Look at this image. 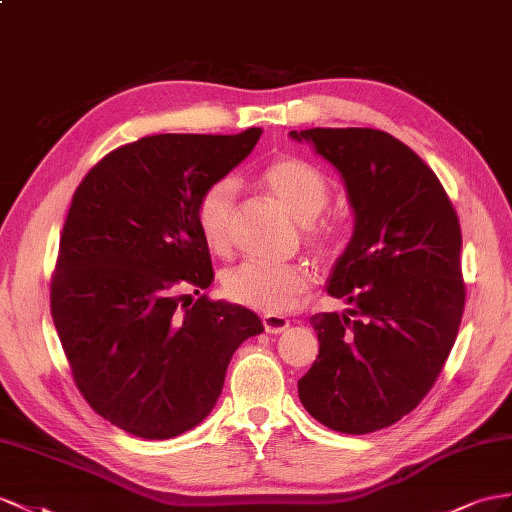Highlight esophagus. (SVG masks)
<instances>
[{
    "label": "esophagus",
    "instance_id": "1",
    "mask_svg": "<svg viewBox=\"0 0 512 512\" xmlns=\"http://www.w3.org/2000/svg\"><path fill=\"white\" fill-rule=\"evenodd\" d=\"M261 322H264V329L270 335H279L290 329V320L285 316H279V313H266V316L261 318Z\"/></svg>",
    "mask_w": 512,
    "mask_h": 512
}]
</instances>
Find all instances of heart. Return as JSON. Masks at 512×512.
Segmentation results:
<instances>
[{
  "label": "heart",
  "mask_w": 512,
  "mask_h": 512,
  "mask_svg": "<svg viewBox=\"0 0 512 512\" xmlns=\"http://www.w3.org/2000/svg\"><path fill=\"white\" fill-rule=\"evenodd\" d=\"M259 181L287 212L300 222L318 218L329 203V181L316 166L298 157H279L261 168ZM235 183L218 179L201 192L194 218L205 246L212 253H225L231 242V216ZM311 285L303 266L244 261L222 274V292L229 300L266 313H285L296 307Z\"/></svg>",
  "instance_id": "heart-1"
}]
</instances>
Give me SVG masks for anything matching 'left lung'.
<instances>
[{
    "label": "left lung",
    "mask_w": 512,
    "mask_h": 512,
    "mask_svg": "<svg viewBox=\"0 0 512 512\" xmlns=\"http://www.w3.org/2000/svg\"><path fill=\"white\" fill-rule=\"evenodd\" d=\"M342 177L355 229L326 292L346 313L309 322L320 355L298 381L311 417L346 435L396 424L448 359L465 307L461 225L437 175L387 131H290Z\"/></svg>",
    "instance_id": "8db88e82"
}]
</instances>
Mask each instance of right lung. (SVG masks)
<instances>
[{"mask_svg": "<svg viewBox=\"0 0 512 512\" xmlns=\"http://www.w3.org/2000/svg\"><path fill=\"white\" fill-rule=\"evenodd\" d=\"M261 136L160 134L90 170L73 194L51 316L86 402L131 435L170 439L214 411L233 352L264 333L257 313L194 300L214 281L194 209Z\"/></svg>", "mask_w": 512, "mask_h": 512, "instance_id": "right-lung-1", "label": "right lung"}]
</instances>
